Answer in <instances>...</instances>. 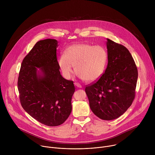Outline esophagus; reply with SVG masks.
<instances>
[{
	"label": "esophagus",
	"instance_id": "esophagus-1",
	"mask_svg": "<svg viewBox=\"0 0 155 155\" xmlns=\"http://www.w3.org/2000/svg\"><path fill=\"white\" fill-rule=\"evenodd\" d=\"M74 84H75V86H76L77 87H80V88H81L82 86H81V85L80 84V83H74Z\"/></svg>",
	"mask_w": 155,
	"mask_h": 155
}]
</instances>
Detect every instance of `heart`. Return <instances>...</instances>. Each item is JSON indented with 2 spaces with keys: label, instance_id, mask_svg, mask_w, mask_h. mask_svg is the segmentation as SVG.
<instances>
[{
  "label": "heart",
  "instance_id": "heart-1",
  "mask_svg": "<svg viewBox=\"0 0 155 155\" xmlns=\"http://www.w3.org/2000/svg\"><path fill=\"white\" fill-rule=\"evenodd\" d=\"M107 55L101 46L87 43H77L71 45L59 56L58 65L63 77L70 79L74 66L77 75L87 82L98 80L104 74Z\"/></svg>",
  "mask_w": 155,
  "mask_h": 155
}]
</instances>
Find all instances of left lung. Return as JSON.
<instances>
[{
    "mask_svg": "<svg viewBox=\"0 0 155 155\" xmlns=\"http://www.w3.org/2000/svg\"><path fill=\"white\" fill-rule=\"evenodd\" d=\"M107 68L96 83L88 85L85 92L92 112L104 120L122 115L135 97L137 68L129 50L107 38Z\"/></svg>",
    "mask_w": 155,
    "mask_h": 155,
    "instance_id": "1",
    "label": "left lung"
}]
</instances>
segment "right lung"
<instances>
[{"instance_id": "obj_1", "label": "right lung", "mask_w": 155, "mask_h": 155, "mask_svg": "<svg viewBox=\"0 0 155 155\" xmlns=\"http://www.w3.org/2000/svg\"><path fill=\"white\" fill-rule=\"evenodd\" d=\"M58 41H38L21 63L18 80L21 104L40 123L62 124L72 111L74 82L64 78L58 65Z\"/></svg>"}]
</instances>
